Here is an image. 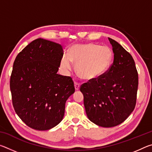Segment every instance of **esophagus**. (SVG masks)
I'll use <instances>...</instances> for the list:
<instances>
[{
    "label": "esophagus",
    "mask_w": 152,
    "mask_h": 152,
    "mask_svg": "<svg viewBox=\"0 0 152 152\" xmlns=\"http://www.w3.org/2000/svg\"><path fill=\"white\" fill-rule=\"evenodd\" d=\"M74 88H75L76 91H78L80 88V84L76 82H74Z\"/></svg>",
    "instance_id": "obj_1"
}]
</instances>
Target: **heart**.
Returning <instances> with one entry per match:
<instances>
[{
	"mask_svg": "<svg viewBox=\"0 0 152 152\" xmlns=\"http://www.w3.org/2000/svg\"><path fill=\"white\" fill-rule=\"evenodd\" d=\"M113 53L107 46L94 43L74 45L69 50V55H64L61 66L66 70H70L72 61L76 64V72L86 80H95L101 78L112 64Z\"/></svg>",
	"mask_w": 152,
	"mask_h": 152,
	"instance_id": "1",
	"label": "heart"
}]
</instances>
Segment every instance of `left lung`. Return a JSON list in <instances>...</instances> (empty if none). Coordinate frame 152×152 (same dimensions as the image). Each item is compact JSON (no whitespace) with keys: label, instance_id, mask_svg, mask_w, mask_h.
I'll list each match as a JSON object with an SVG mask.
<instances>
[{"label":"left lung","instance_id":"1","mask_svg":"<svg viewBox=\"0 0 152 152\" xmlns=\"http://www.w3.org/2000/svg\"><path fill=\"white\" fill-rule=\"evenodd\" d=\"M114 60L101 78L80 86L89 120L102 127L122 123L135 109L138 74L132 55L116 41L109 38Z\"/></svg>","mask_w":152,"mask_h":152}]
</instances>
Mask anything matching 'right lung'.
I'll return each instance as SVG.
<instances>
[{
  "label": "right lung",
  "mask_w": 152,
  "mask_h": 152,
  "mask_svg": "<svg viewBox=\"0 0 152 152\" xmlns=\"http://www.w3.org/2000/svg\"><path fill=\"white\" fill-rule=\"evenodd\" d=\"M63 55L60 44L39 38L15 58L10 80L12 104L20 119L34 129L58 125L67 99L75 92L72 79L57 74Z\"/></svg>",
  "instance_id": "obj_1"
}]
</instances>
